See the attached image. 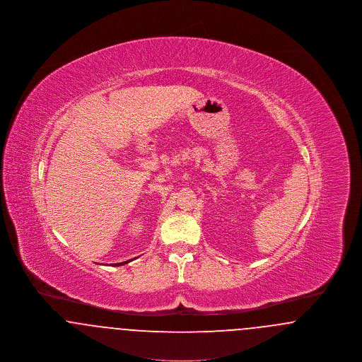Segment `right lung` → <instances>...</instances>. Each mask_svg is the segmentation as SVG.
I'll list each match as a JSON object with an SVG mask.
<instances>
[{
	"instance_id": "obj_1",
	"label": "right lung",
	"mask_w": 362,
	"mask_h": 362,
	"mask_svg": "<svg viewBox=\"0 0 362 362\" xmlns=\"http://www.w3.org/2000/svg\"><path fill=\"white\" fill-rule=\"evenodd\" d=\"M132 260V259H130ZM130 260H126V262H122V263H115V266H122V264H126V263H129Z\"/></svg>"
}]
</instances>
